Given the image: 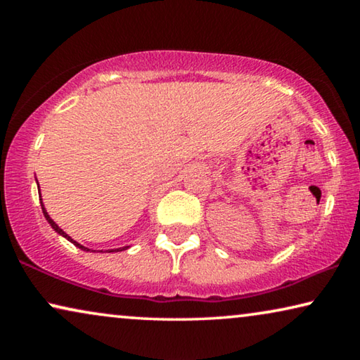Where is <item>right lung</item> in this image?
<instances>
[{
  "mask_svg": "<svg viewBox=\"0 0 360 360\" xmlns=\"http://www.w3.org/2000/svg\"><path fill=\"white\" fill-rule=\"evenodd\" d=\"M41 206H42V205H41ZM42 212H44V216H46V219H47V222L52 225V229H53V230H56V231H57V233H60V235H63V236H65V238H66V240H70V241H71V243H72V245H75V246H77V248H81V249H84V251H89V249H87V248H84L82 245H79V243H77V241H75V240H72V238H70V236H68V235H66V233H65V231H63L62 229H60V227H58V225H57L56 222H53L51 217H49V214H47V212H46V210H44V208H42ZM125 248H127V246H125ZM125 248H119V249H111V251H109V252H114V251H124V249H125Z\"/></svg>",
  "mask_w": 360,
  "mask_h": 360,
  "instance_id": "obj_1",
  "label": "right lung"
}]
</instances>
